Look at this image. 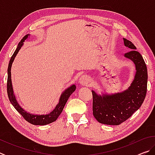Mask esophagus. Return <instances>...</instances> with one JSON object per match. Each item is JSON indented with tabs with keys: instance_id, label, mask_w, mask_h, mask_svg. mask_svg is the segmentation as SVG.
I'll return each mask as SVG.
<instances>
[{
	"instance_id": "esophagus-1",
	"label": "esophagus",
	"mask_w": 155,
	"mask_h": 155,
	"mask_svg": "<svg viewBox=\"0 0 155 155\" xmlns=\"http://www.w3.org/2000/svg\"><path fill=\"white\" fill-rule=\"evenodd\" d=\"M91 81V78L87 75L81 76L79 78V83L84 86H87Z\"/></svg>"
}]
</instances>
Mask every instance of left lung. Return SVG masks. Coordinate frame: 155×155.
<instances>
[{
    "mask_svg": "<svg viewBox=\"0 0 155 155\" xmlns=\"http://www.w3.org/2000/svg\"><path fill=\"white\" fill-rule=\"evenodd\" d=\"M123 40L124 45L130 49L124 57L135 65V78L128 90L121 93L101 96L91 91L93 115L104 124L119 125L126 121L140 109L146 95L148 72L145 61L134 44L127 39Z\"/></svg>",
    "mask_w": 155,
    "mask_h": 155,
    "instance_id": "left-lung-1",
    "label": "left lung"
}]
</instances>
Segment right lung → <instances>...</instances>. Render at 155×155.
Wrapping results in <instances>:
<instances>
[{
    "instance_id": "obj_1",
    "label": "right lung",
    "mask_w": 155,
    "mask_h": 155,
    "mask_svg": "<svg viewBox=\"0 0 155 155\" xmlns=\"http://www.w3.org/2000/svg\"><path fill=\"white\" fill-rule=\"evenodd\" d=\"M28 38V35H25L21 41L19 42L18 45L16 50H15L14 53L10 59L9 65H8V70H7V72H8V77H7V94H8V97L10 102L12 104V105L14 107V108L17 110V111L22 115V116L24 117L25 120H27L28 122L31 123V124L34 125H46L50 123L56 121L57 117L59 116V115L61 114L63 109L64 108V106L65 103H67L68 98L70 96V95L74 92L76 90V86L74 85H72L68 87L67 90H65L63 94H61V97H60L59 102L57 105L56 106L54 109L51 113H50L48 115H33L31 114H28L27 111H25L24 109L21 108V107L18 104V102L16 101L15 97L14 94V91H13L12 88V78H11V68L12 63L14 61L15 57L16 56L18 51H20L21 47L23 45V41H24L26 39Z\"/></svg>"
}]
</instances>
